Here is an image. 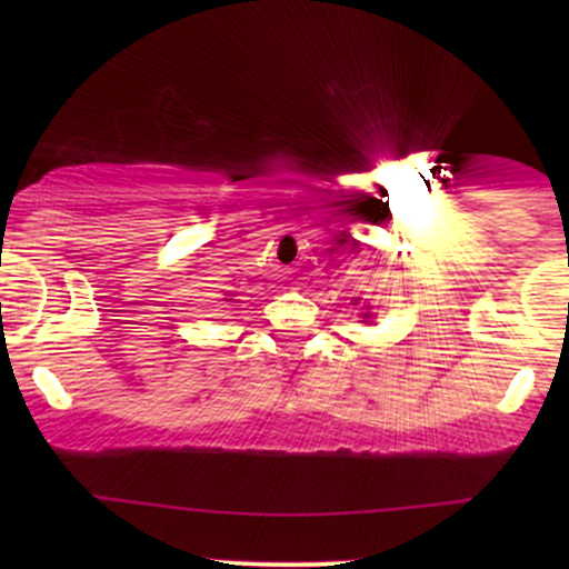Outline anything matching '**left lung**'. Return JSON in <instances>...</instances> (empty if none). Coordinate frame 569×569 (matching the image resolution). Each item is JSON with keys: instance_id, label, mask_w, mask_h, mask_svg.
Returning <instances> with one entry per match:
<instances>
[{"instance_id": "obj_1", "label": "left lung", "mask_w": 569, "mask_h": 569, "mask_svg": "<svg viewBox=\"0 0 569 569\" xmlns=\"http://www.w3.org/2000/svg\"><path fill=\"white\" fill-rule=\"evenodd\" d=\"M363 318H371V312H363Z\"/></svg>"}]
</instances>
